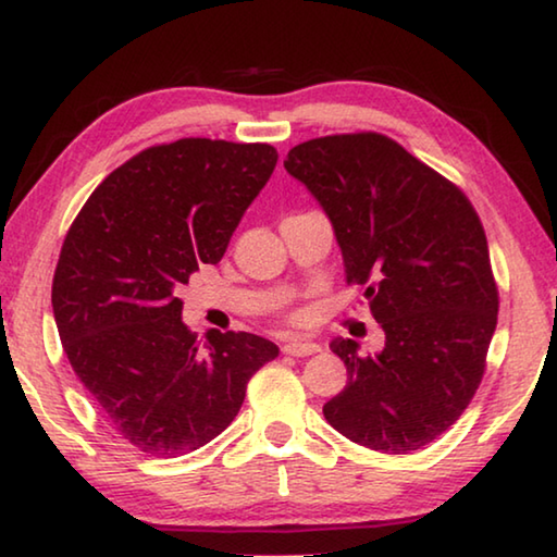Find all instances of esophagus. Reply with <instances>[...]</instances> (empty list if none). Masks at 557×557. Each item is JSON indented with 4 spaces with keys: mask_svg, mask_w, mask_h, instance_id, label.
Segmentation results:
<instances>
[{
    "mask_svg": "<svg viewBox=\"0 0 557 557\" xmlns=\"http://www.w3.org/2000/svg\"><path fill=\"white\" fill-rule=\"evenodd\" d=\"M319 344L314 342H287L285 346H282V351H285L287 356H312L319 351Z\"/></svg>",
    "mask_w": 557,
    "mask_h": 557,
    "instance_id": "obj_1",
    "label": "esophagus"
}]
</instances>
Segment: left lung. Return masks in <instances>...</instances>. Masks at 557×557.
Returning <instances> with one entry per match:
<instances>
[{"label": "left lung", "instance_id": "obj_1", "mask_svg": "<svg viewBox=\"0 0 557 557\" xmlns=\"http://www.w3.org/2000/svg\"><path fill=\"white\" fill-rule=\"evenodd\" d=\"M287 172L332 219L346 285H361L385 332L381 354L354 338L332 351L344 391L329 425L383 455H410L447 432L474 398L498 319V287L479 213L457 184L381 132L289 149Z\"/></svg>", "mask_w": 557, "mask_h": 557}]
</instances>
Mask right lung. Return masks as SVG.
I'll return each mask as SVG.
<instances>
[{
    "label": "right lung",
    "instance_id": "right-lung-1",
    "mask_svg": "<svg viewBox=\"0 0 557 557\" xmlns=\"http://www.w3.org/2000/svg\"><path fill=\"white\" fill-rule=\"evenodd\" d=\"M275 164L277 149L262 143L147 147L106 176L65 233L51 287L63 351L110 428L147 457L219 437L280 354L262 336L215 329L201 346L176 297L223 258Z\"/></svg>",
    "mask_w": 557,
    "mask_h": 557
}]
</instances>
